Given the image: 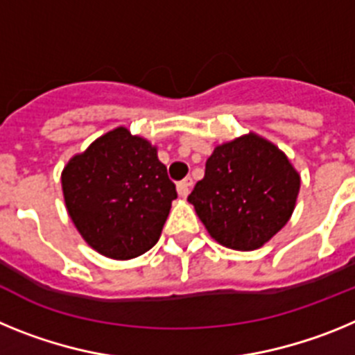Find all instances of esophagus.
I'll return each instance as SVG.
<instances>
[{"label":"esophagus","instance_id":"1","mask_svg":"<svg viewBox=\"0 0 355 355\" xmlns=\"http://www.w3.org/2000/svg\"><path fill=\"white\" fill-rule=\"evenodd\" d=\"M190 187H192V180H190V178L180 181V183H178V193H180L181 197H187L188 193H190Z\"/></svg>","mask_w":355,"mask_h":355}]
</instances>
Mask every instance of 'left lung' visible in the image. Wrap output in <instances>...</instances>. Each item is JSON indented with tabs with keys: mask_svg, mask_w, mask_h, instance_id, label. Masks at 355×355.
Instances as JSON below:
<instances>
[{
	"mask_svg": "<svg viewBox=\"0 0 355 355\" xmlns=\"http://www.w3.org/2000/svg\"><path fill=\"white\" fill-rule=\"evenodd\" d=\"M300 174L270 140L249 133L220 144L188 202L206 231L233 250H256L288 224Z\"/></svg>",
	"mask_w": 355,
	"mask_h": 355,
	"instance_id": "8db88e82",
	"label": "left lung"
}]
</instances>
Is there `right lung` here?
<instances>
[{
  "mask_svg": "<svg viewBox=\"0 0 355 355\" xmlns=\"http://www.w3.org/2000/svg\"><path fill=\"white\" fill-rule=\"evenodd\" d=\"M62 192L81 238L119 261L155 245L178 197L158 147L124 126L101 135L69 159Z\"/></svg>",
  "mask_w": 355,
  "mask_h": 355,
  "instance_id": "add662e5",
  "label": "right lung"
}]
</instances>
